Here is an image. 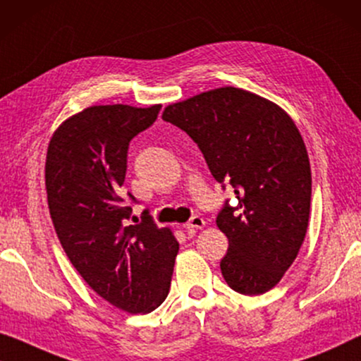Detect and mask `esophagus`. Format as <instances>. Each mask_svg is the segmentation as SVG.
<instances>
[{"label": "esophagus", "instance_id": "34e87169", "mask_svg": "<svg viewBox=\"0 0 361 361\" xmlns=\"http://www.w3.org/2000/svg\"><path fill=\"white\" fill-rule=\"evenodd\" d=\"M206 226V222H204V219H202V217H200V216H192L191 219H190V222H186L185 226V229L186 231H192V229H202V227Z\"/></svg>", "mask_w": 361, "mask_h": 361}]
</instances>
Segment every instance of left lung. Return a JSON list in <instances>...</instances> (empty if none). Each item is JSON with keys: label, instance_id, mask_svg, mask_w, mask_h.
I'll list each match as a JSON object with an SVG mask.
<instances>
[{"label": "left lung", "instance_id": "8db88e82", "mask_svg": "<svg viewBox=\"0 0 361 361\" xmlns=\"http://www.w3.org/2000/svg\"><path fill=\"white\" fill-rule=\"evenodd\" d=\"M161 118L185 130L214 178L233 188L216 224L229 238L221 271L233 291L276 286L296 260L309 224L311 165L294 121L250 91L224 86L166 106Z\"/></svg>", "mask_w": 361, "mask_h": 361}]
</instances>
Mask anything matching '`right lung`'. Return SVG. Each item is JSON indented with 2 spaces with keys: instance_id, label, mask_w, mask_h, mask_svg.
Returning a JSON list of instances; mask_svg holds the SVG:
<instances>
[{
  "instance_id": "obj_1",
  "label": "right lung",
  "mask_w": 361,
  "mask_h": 361,
  "mask_svg": "<svg viewBox=\"0 0 361 361\" xmlns=\"http://www.w3.org/2000/svg\"><path fill=\"white\" fill-rule=\"evenodd\" d=\"M160 108H86L59 126L45 160L50 217L68 260L94 293L130 314L165 301L180 248L147 211L140 224L128 226L132 207L121 195L129 142L155 123Z\"/></svg>"
}]
</instances>
